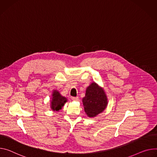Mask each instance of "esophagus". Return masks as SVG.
<instances>
[{"label": "esophagus", "mask_w": 157, "mask_h": 157, "mask_svg": "<svg viewBox=\"0 0 157 157\" xmlns=\"http://www.w3.org/2000/svg\"><path fill=\"white\" fill-rule=\"evenodd\" d=\"M71 99L73 101H78L79 100V97L76 96V97H71Z\"/></svg>", "instance_id": "obj_1"}]
</instances>
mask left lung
<instances>
[{
	"mask_svg": "<svg viewBox=\"0 0 157 157\" xmlns=\"http://www.w3.org/2000/svg\"><path fill=\"white\" fill-rule=\"evenodd\" d=\"M82 103L86 115L89 117H94L104 111L108 101L104 91L93 82L86 90Z\"/></svg>",
	"mask_w": 157,
	"mask_h": 157,
	"instance_id": "obj_1",
	"label": "left lung"
}]
</instances>
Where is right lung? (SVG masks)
Wrapping results in <instances>:
<instances>
[{
  "label": "right lung",
  "instance_id": "right-lung-1",
  "mask_svg": "<svg viewBox=\"0 0 157 157\" xmlns=\"http://www.w3.org/2000/svg\"><path fill=\"white\" fill-rule=\"evenodd\" d=\"M67 101L65 97L61 96L59 93L57 91H54L52 94V99L51 101V108L54 111H59L62 109L64 103Z\"/></svg>",
  "mask_w": 157,
  "mask_h": 157
}]
</instances>
